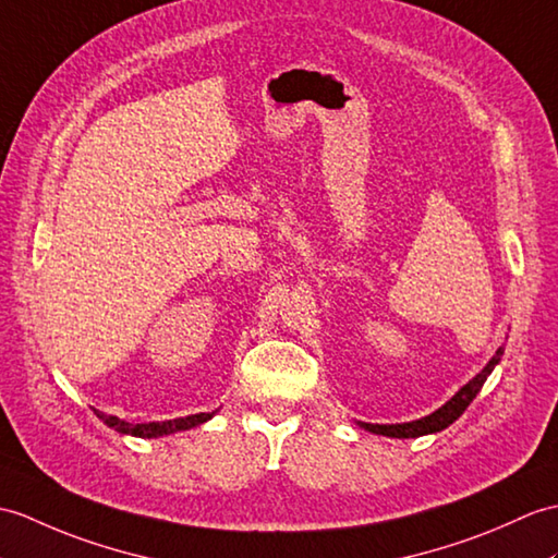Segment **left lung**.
Masks as SVG:
<instances>
[{
  "instance_id": "1",
  "label": "left lung",
  "mask_w": 558,
  "mask_h": 558,
  "mask_svg": "<svg viewBox=\"0 0 558 558\" xmlns=\"http://www.w3.org/2000/svg\"><path fill=\"white\" fill-rule=\"evenodd\" d=\"M504 354V347L497 349V354L489 359V364L475 375L473 380L465 383L461 390L451 397L445 407H439L437 411H433L430 416L411 421V423H395V425H378V423H359L364 430L375 433V435H385V437H421V435H430V433H439L454 423L461 413L469 409L471 401L475 399V395L483 390V385L487 380V375L495 371V366L499 364V359Z\"/></svg>"
}]
</instances>
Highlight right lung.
Wrapping results in <instances>:
<instances>
[{
    "mask_svg": "<svg viewBox=\"0 0 558 558\" xmlns=\"http://www.w3.org/2000/svg\"><path fill=\"white\" fill-rule=\"evenodd\" d=\"M97 418H101L109 427H113L116 433L121 435H133V437H161V435H171L178 430H190L194 425H202L209 421L216 411L211 413H194V416L185 418H173V421H161V423H125L119 416H107V413L95 411Z\"/></svg>",
    "mask_w": 558,
    "mask_h": 558,
    "instance_id": "obj_1",
    "label": "right lung"
}]
</instances>
